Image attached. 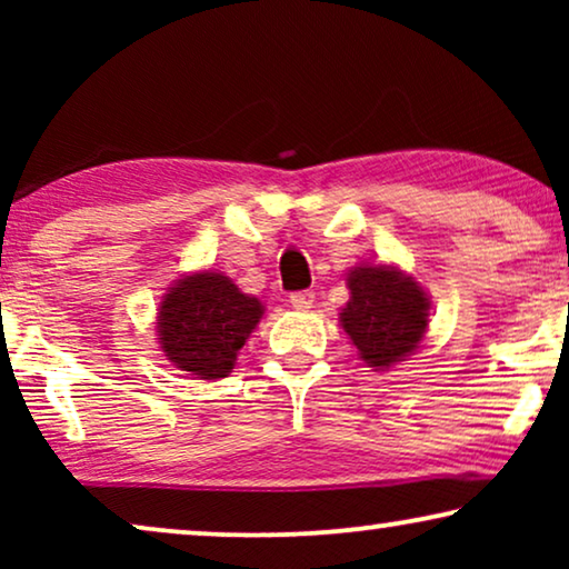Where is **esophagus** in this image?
<instances>
[{"label":"esophagus","instance_id":"34e87169","mask_svg":"<svg viewBox=\"0 0 569 569\" xmlns=\"http://www.w3.org/2000/svg\"><path fill=\"white\" fill-rule=\"evenodd\" d=\"M313 300H316L313 290H298V292L290 295V302H292L295 310H308L310 306H313Z\"/></svg>","mask_w":569,"mask_h":569}]
</instances>
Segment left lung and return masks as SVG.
Returning <instances> with one entry per match:
<instances>
[{"label": "left lung", "instance_id": "8db88e82", "mask_svg": "<svg viewBox=\"0 0 569 569\" xmlns=\"http://www.w3.org/2000/svg\"><path fill=\"white\" fill-rule=\"evenodd\" d=\"M341 326L368 368L383 370L417 349L427 329V295L393 267H357L347 279Z\"/></svg>", "mask_w": 569, "mask_h": 569}]
</instances>
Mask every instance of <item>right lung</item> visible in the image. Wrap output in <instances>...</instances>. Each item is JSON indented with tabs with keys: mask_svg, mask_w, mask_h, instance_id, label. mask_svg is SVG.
Masks as SVG:
<instances>
[{
	"mask_svg": "<svg viewBox=\"0 0 569 569\" xmlns=\"http://www.w3.org/2000/svg\"><path fill=\"white\" fill-rule=\"evenodd\" d=\"M261 316V302L228 277L199 271L162 298L158 337L170 362L201 380H217L232 370Z\"/></svg>",
	"mask_w": 569,
	"mask_h": 569,
	"instance_id": "1",
	"label": "right lung"
}]
</instances>
